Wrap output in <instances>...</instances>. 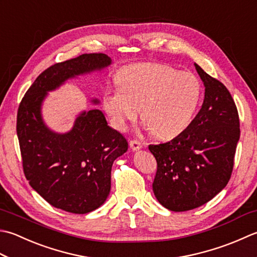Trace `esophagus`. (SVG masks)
I'll use <instances>...</instances> for the list:
<instances>
[{
    "instance_id": "esophagus-1",
    "label": "esophagus",
    "mask_w": 257,
    "mask_h": 257,
    "mask_svg": "<svg viewBox=\"0 0 257 257\" xmlns=\"http://www.w3.org/2000/svg\"><path fill=\"white\" fill-rule=\"evenodd\" d=\"M129 145H130V148H132V149L134 150V152H137V150H139V149H142V148H143V145H142V143L137 142V140H130Z\"/></svg>"
}]
</instances>
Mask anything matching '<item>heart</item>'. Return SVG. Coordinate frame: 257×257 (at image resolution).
Masks as SVG:
<instances>
[{
  "label": "heart",
  "instance_id": "heart-1",
  "mask_svg": "<svg viewBox=\"0 0 257 257\" xmlns=\"http://www.w3.org/2000/svg\"><path fill=\"white\" fill-rule=\"evenodd\" d=\"M118 88L102 95L104 111L118 130H125L142 109V118L160 139H173L192 123L203 98V85L192 72L164 63H136L120 69Z\"/></svg>",
  "mask_w": 257,
  "mask_h": 257
}]
</instances>
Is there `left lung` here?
<instances>
[{
	"label": "left lung",
	"mask_w": 257,
	"mask_h": 257,
	"mask_svg": "<svg viewBox=\"0 0 257 257\" xmlns=\"http://www.w3.org/2000/svg\"><path fill=\"white\" fill-rule=\"evenodd\" d=\"M195 68L205 85L199 112L183 134L148 147L157 160L154 194L173 212L197 208L225 188L239 140L237 108L227 88L198 64Z\"/></svg>",
	"instance_id": "8db88e82"
}]
</instances>
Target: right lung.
<instances>
[{"label":"right lung","instance_id":"right-lung-1","mask_svg":"<svg viewBox=\"0 0 257 257\" xmlns=\"http://www.w3.org/2000/svg\"><path fill=\"white\" fill-rule=\"evenodd\" d=\"M110 64L103 53L55 63L35 79L19 105L17 133L25 178L50 205L65 212L87 214L105 202L112 164L127 152L128 142L98 109L80 113L69 133H54L43 121L41 105L48 92L68 79Z\"/></svg>","mask_w":257,"mask_h":257}]
</instances>
